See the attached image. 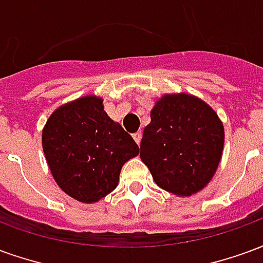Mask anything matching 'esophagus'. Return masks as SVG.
Instances as JSON below:
<instances>
[{"instance_id":"1","label":"esophagus","mask_w":263,"mask_h":263,"mask_svg":"<svg viewBox=\"0 0 263 263\" xmlns=\"http://www.w3.org/2000/svg\"><path fill=\"white\" fill-rule=\"evenodd\" d=\"M132 137H134V139H135V142L139 145V143H141V138H142V132H141V131L135 132V134H134Z\"/></svg>"}]
</instances>
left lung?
<instances>
[{"label": "left lung", "instance_id": "left-lung-1", "mask_svg": "<svg viewBox=\"0 0 263 263\" xmlns=\"http://www.w3.org/2000/svg\"><path fill=\"white\" fill-rule=\"evenodd\" d=\"M224 146L218 115L200 98L167 94L151 111L141 159L155 183L176 196H192L214 176Z\"/></svg>", "mask_w": 263, "mask_h": 263}]
</instances>
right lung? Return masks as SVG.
Returning a JSON list of instances; mask_svg holds the SVG:
<instances>
[{"label": "right lung", "mask_w": 263, "mask_h": 263, "mask_svg": "<svg viewBox=\"0 0 263 263\" xmlns=\"http://www.w3.org/2000/svg\"><path fill=\"white\" fill-rule=\"evenodd\" d=\"M45 158L59 187L81 203L111 193L126 160L139 148L92 96L65 104L50 115L42 132Z\"/></svg>", "instance_id": "obj_1"}]
</instances>
